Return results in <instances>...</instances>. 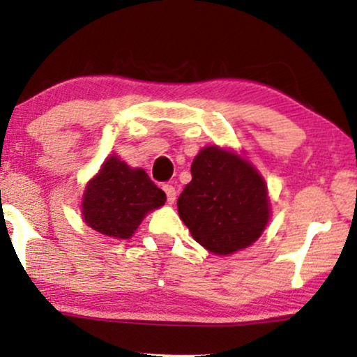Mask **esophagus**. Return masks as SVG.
Here are the masks:
<instances>
[{
  "instance_id": "34e87169",
  "label": "esophagus",
  "mask_w": 357,
  "mask_h": 357,
  "mask_svg": "<svg viewBox=\"0 0 357 357\" xmlns=\"http://www.w3.org/2000/svg\"><path fill=\"white\" fill-rule=\"evenodd\" d=\"M163 190H165V194H167V197H168V202L169 204H174V200H176V189L173 188L172 184H165L163 185Z\"/></svg>"
}]
</instances>
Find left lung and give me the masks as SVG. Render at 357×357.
<instances>
[{
	"mask_svg": "<svg viewBox=\"0 0 357 357\" xmlns=\"http://www.w3.org/2000/svg\"><path fill=\"white\" fill-rule=\"evenodd\" d=\"M190 174L178 213L202 248L229 255L262 236L272 215L267 183L244 155L208 145L195 155Z\"/></svg>",
	"mask_w": 357,
	"mask_h": 357,
	"instance_id": "8db88e82",
	"label": "left lung"
}]
</instances>
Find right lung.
Here are the masks:
<instances>
[{"mask_svg": "<svg viewBox=\"0 0 357 357\" xmlns=\"http://www.w3.org/2000/svg\"><path fill=\"white\" fill-rule=\"evenodd\" d=\"M167 202L142 168H130L116 153L85 184L80 212L87 227L114 239H129L150 212Z\"/></svg>", "mask_w": 357, "mask_h": 357, "instance_id": "right-lung-1", "label": "right lung"}]
</instances>
